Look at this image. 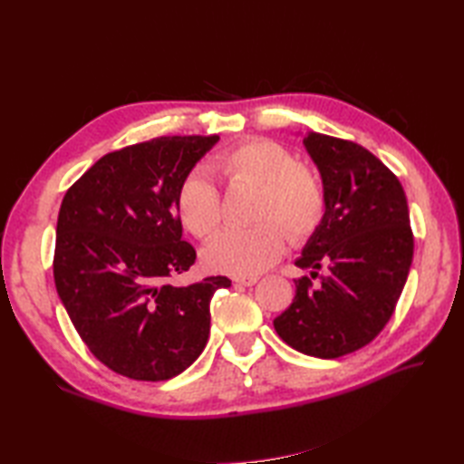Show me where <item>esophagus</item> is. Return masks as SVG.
<instances>
[{"label": "esophagus", "instance_id": "obj_1", "mask_svg": "<svg viewBox=\"0 0 464 464\" xmlns=\"http://www.w3.org/2000/svg\"><path fill=\"white\" fill-rule=\"evenodd\" d=\"M235 285H243V287H251V285H255L259 281V277H255V275H251V277H233Z\"/></svg>", "mask_w": 464, "mask_h": 464}]
</instances>
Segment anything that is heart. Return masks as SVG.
I'll return each instance as SVG.
<instances>
[{"mask_svg":"<svg viewBox=\"0 0 464 464\" xmlns=\"http://www.w3.org/2000/svg\"><path fill=\"white\" fill-rule=\"evenodd\" d=\"M215 169L227 181L257 187L255 219L263 221L247 229L227 227L217 233L201 253L209 271L251 277L283 253L285 233L291 241H303L319 229L327 207L323 183L299 165L287 147L269 140L245 141L217 157ZM175 209L193 237H207L221 219L219 191L209 177L195 169L179 183Z\"/></svg>","mask_w":464,"mask_h":464,"instance_id":"b5f03b06","label":"heart"}]
</instances>
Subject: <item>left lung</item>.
Masks as SVG:
<instances>
[{"instance_id":"8db88e82","label":"left lung","mask_w":464,"mask_h":464,"mask_svg":"<svg viewBox=\"0 0 464 464\" xmlns=\"http://www.w3.org/2000/svg\"><path fill=\"white\" fill-rule=\"evenodd\" d=\"M303 145L321 173L324 217L301 257L291 307L273 321L303 354L337 359L369 344L389 323L412 263L409 205L401 181L364 147L309 131Z\"/></svg>"}]
</instances>
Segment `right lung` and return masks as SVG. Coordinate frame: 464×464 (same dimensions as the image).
Returning <instances> with one entry per match:
<instances>
[{
	"label": "right lung",
	"mask_w": 464,
	"mask_h": 464,
	"mask_svg": "<svg viewBox=\"0 0 464 464\" xmlns=\"http://www.w3.org/2000/svg\"><path fill=\"white\" fill-rule=\"evenodd\" d=\"M217 135L155 137L103 155L69 187L57 217L53 279L95 359L135 381H167L203 353L209 303L227 277L175 287L195 249L175 209L179 183Z\"/></svg>",
	"instance_id": "1"
}]
</instances>
